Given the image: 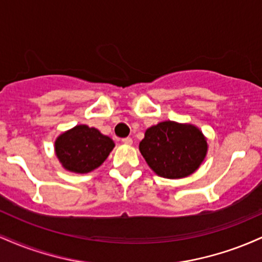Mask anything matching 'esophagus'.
<instances>
[{
	"label": "esophagus",
	"instance_id": "obj_1",
	"mask_svg": "<svg viewBox=\"0 0 262 262\" xmlns=\"http://www.w3.org/2000/svg\"><path fill=\"white\" fill-rule=\"evenodd\" d=\"M122 141H123V144H125V145H132V144H133V140H132V138H123L122 139Z\"/></svg>",
	"mask_w": 262,
	"mask_h": 262
}]
</instances>
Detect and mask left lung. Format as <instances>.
I'll use <instances>...</instances> for the list:
<instances>
[{"instance_id":"obj_1","label":"left lung","mask_w":262,"mask_h":262,"mask_svg":"<svg viewBox=\"0 0 262 262\" xmlns=\"http://www.w3.org/2000/svg\"><path fill=\"white\" fill-rule=\"evenodd\" d=\"M207 139L192 124L161 122L146 129L139 150L156 175L182 179L193 173L207 155Z\"/></svg>"}]
</instances>
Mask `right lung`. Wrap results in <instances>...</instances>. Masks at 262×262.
Instances as JSON below:
<instances>
[{"label": "right lung", "instance_id": "1", "mask_svg": "<svg viewBox=\"0 0 262 262\" xmlns=\"http://www.w3.org/2000/svg\"><path fill=\"white\" fill-rule=\"evenodd\" d=\"M114 148L113 140L98 129L80 124L60 134L55 140V154L68 171L91 172L103 164Z\"/></svg>", "mask_w": 262, "mask_h": 262}]
</instances>
